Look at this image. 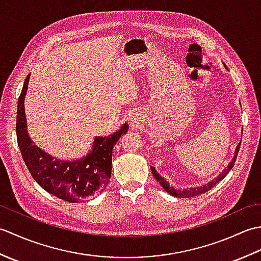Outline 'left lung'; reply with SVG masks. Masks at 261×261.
<instances>
[{"label":"left lung","mask_w":261,"mask_h":261,"mask_svg":"<svg viewBox=\"0 0 261 261\" xmlns=\"http://www.w3.org/2000/svg\"><path fill=\"white\" fill-rule=\"evenodd\" d=\"M239 149H240V143L239 145L237 146L236 148V151H234V157L233 159H232V162L230 163V165L226 167L222 173H221L218 177L214 180H211L210 182H207V184H204L203 186H198V187H192V188H186V190H177V188L173 187V186H169V184L167 182V180H166L164 177L160 176L157 171H156V168H153L152 166H150L151 168V173L153 175L154 178H156V180L159 182L160 185L163 186L164 190L169 193L170 195H173L175 197H181V198H187V197H193V196H196V195H199V194H204L206 193L207 191H210L211 188L214 187L218 182L223 179L224 177L229 174V171L232 169V167H233V165L236 163V159H237V156H238V152H239Z\"/></svg>","instance_id":"obj_1"}]
</instances>
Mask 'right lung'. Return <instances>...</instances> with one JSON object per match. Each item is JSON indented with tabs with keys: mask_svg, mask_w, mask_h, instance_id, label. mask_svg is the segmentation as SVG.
<instances>
[{
	"mask_svg": "<svg viewBox=\"0 0 261 261\" xmlns=\"http://www.w3.org/2000/svg\"><path fill=\"white\" fill-rule=\"evenodd\" d=\"M30 74L27 76L18 101L16 111V139L18 146L32 178L46 192L64 201L77 203L95 197L103 192L112 171V150L119 138L126 134L124 123L109 137L94 138L92 149L84 157L66 162L51 157L33 145L28 135L24 98Z\"/></svg>",
	"mask_w": 261,
	"mask_h": 261,
	"instance_id": "1",
	"label": "right lung"
}]
</instances>
